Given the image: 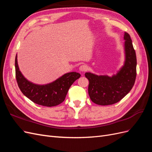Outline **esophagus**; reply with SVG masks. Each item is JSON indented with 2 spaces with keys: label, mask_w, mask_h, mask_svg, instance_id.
<instances>
[{
  "label": "esophagus",
  "mask_w": 152,
  "mask_h": 152,
  "mask_svg": "<svg viewBox=\"0 0 152 152\" xmlns=\"http://www.w3.org/2000/svg\"><path fill=\"white\" fill-rule=\"evenodd\" d=\"M87 69H88V66L86 65H82L79 67V70L80 72H86L87 70Z\"/></svg>",
  "instance_id": "obj_1"
}]
</instances>
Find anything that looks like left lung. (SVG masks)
I'll return each mask as SVG.
<instances>
[{
	"instance_id": "obj_1",
	"label": "left lung",
	"mask_w": 152,
	"mask_h": 152,
	"mask_svg": "<svg viewBox=\"0 0 152 152\" xmlns=\"http://www.w3.org/2000/svg\"><path fill=\"white\" fill-rule=\"evenodd\" d=\"M126 61L117 75L112 77L96 75L87 72L85 76L89 81L88 93L93 103L99 105L113 104L121 101L132 88L136 77V55L132 40L128 33H124Z\"/></svg>"
}]
</instances>
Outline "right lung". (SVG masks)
I'll list each match as a JSON object with an SVG mask.
<instances>
[{
    "mask_svg": "<svg viewBox=\"0 0 152 152\" xmlns=\"http://www.w3.org/2000/svg\"><path fill=\"white\" fill-rule=\"evenodd\" d=\"M15 71L17 83L22 93L34 103L49 107H54L64 102L69 88L80 77L79 73L70 72L46 85L33 84L27 80L20 71L17 54L15 58Z\"/></svg>",
    "mask_w": 152,
    "mask_h": 152,
    "instance_id": "add662e5",
    "label": "right lung"
}]
</instances>
